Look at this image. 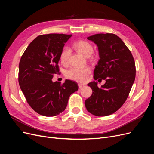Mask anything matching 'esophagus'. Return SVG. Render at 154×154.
I'll use <instances>...</instances> for the list:
<instances>
[{
	"label": "esophagus",
	"instance_id": "esophagus-1",
	"mask_svg": "<svg viewBox=\"0 0 154 154\" xmlns=\"http://www.w3.org/2000/svg\"><path fill=\"white\" fill-rule=\"evenodd\" d=\"M84 86H85V85H83V84H80V83L78 84V87H79V88H83Z\"/></svg>",
	"mask_w": 154,
	"mask_h": 154
}]
</instances>
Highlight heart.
<instances>
[{"mask_svg":"<svg viewBox=\"0 0 154 154\" xmlns=\"http://www.w3.org/2000/svg\"><path fill=\"white\" fill-rule=\"evenodd\" d=\"M74 48L77 51L85 57H89L90 55H91L94 50L93 46L91 43L86 41L83 40H79L76 42L74 44ZM71 50L67 47L64 48L62 50L60 55V60L63 64H66L68 62ZM91 68L89 67L83 68L74 67L70 69L69 70L67 71L66 77L78 82H83L87 80V77L91 73Z\"/></svg>","mask_w":154,"mask_h":154,"instance_id":"obj_1","label":"heart"}]
</instances>
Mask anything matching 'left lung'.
<instances>
[{
  "label": "left lung",
  "instance_id": "left-lung-1",
  "mask_svg": "<svg viewBox=\"0 0 154 154\" xmlns=\"http://www.w3.org/2000/svg\"><path fill=\"white\" fill-rule=\"evenodd\" d=\"M87 39L97 45L100 57L94 78L105 79L106 83L101 88L95 82L88 84L92 94L85 100V107L94 115H109L120 108L129 96L136 76L135 62L123 41L114 34H97Z\"/></svg>",
  "mask_w": 154,
  "mask_h": 154
}]
</instances>
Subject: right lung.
Wrapping results in <instances>:
<instances>
[{"mask_svg": "<svg viewBox=\"0 0 154 154\" xmlns=\"http://www.w3.org/2000/svg\"><path fill=\"white\" fill-rule=\"evenodd\" d=\"M71 35H40L31 42L21 57L20 87L26 102L39 115H59L65 110L70 95L78 91V84L73 81L66 79L63 83L52 82L54 75L60 73V55Z\"/></svg>", "mask_w": 154, "mask_h": 154, "instance_id": "right-lung-1", "label": "right lung"}]
</instances>
